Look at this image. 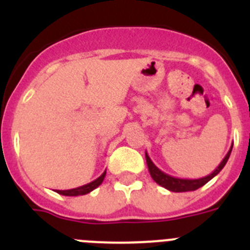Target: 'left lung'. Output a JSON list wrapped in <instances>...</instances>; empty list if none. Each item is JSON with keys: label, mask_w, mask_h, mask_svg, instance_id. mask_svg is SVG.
I'll use <instances>...</instances> for the list:
<instances>
[{"label": "left lung", "mask_w": 250, "mask_h": 250, "mask_svg": "<svg viewBox=\"0 0 250 250\" xmlns=\"http://www.w3.org/2000/svg\"><path fill=\"white\" fill-rule=\"evenodd\" d=\"M231 149H233V145L229 149L228 154L224 156V159L222 160L218 167L214 170L213 173L209 174V175L204 176V178H199V179H180V178H175V176H171L169 174L164 173V171H161L158 167H156L154 163L151 161V159L149 158L147 155V152L145 151V159H146V164H147V169H149V173L151 175V178L154 179V182L158 183L160 187L165 188L167 190L174 191V193H182V191H193L196 190V189H199L202 188L203 185L207 184L209 180L214 178L215 175L220 173V170L225 167L227 164V161H228L229 156H230Z\"/></svg>", "instance_id": "1"}]
</instances>
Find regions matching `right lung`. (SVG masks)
Returning <instances> with one entry per match:
<instances>
[{"mask_svg": "<svg viewBox=\"0 0 250 250\" xmlns=\"http://www.w3.org/2000/svg\"><path fill=\"white\" fill-rule=\"evenodd\" d=\"M106 175V170L99 176L98 179H95L94 182L89 183V184H85L83 187H79V188H75V189H68V190H56L57 193L61 194V195H65V196H77V195H85V194H89L90 191H92L94 189L99 187L101 183L104 182V179H105Z\"/></svg>", "mask_w": 250, "mask_h": 250, "instance_id": "obj_1", "label": "right lung"}]
</instances>
